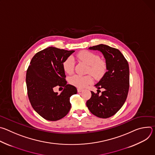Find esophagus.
<instances>
[{
  "mask_svg": "<svg viewBox=\"0 0 155 155\" xmlns=\"http://www.w3.org/2000/svg\"><path fill=\"white\" fill-rule=\"evenodd\" d=\"M83 90L81 89V88H78V89H77V91H78V93H81Z\"/></svg>",
  "mask_w": 155,
  "mask_h": 155,
  "instance_id": "esophagus-1",
  "label": "esophagus"
}]
</instances>
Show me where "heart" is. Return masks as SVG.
<instances>
[{
    "mask_svg": "<svg viewBox=\"0 0 155 155\" xmlns=\"http://www.w3.org/2000/svg\"><path fill=\"white\" fill-rule=\"evenodd\" d=\"M77 57L80 61L88 65L86 73L91 74L94 78L97 79L101 78L105 73L107 69L106 63L104 60L101 59L97 54L84 50L79 52ZM62 67L65 72L69 74H72L74 68V58L72 57L68 58L64 61ZM93 81V78L90 75H74L69 79V81L72 84L80 88L86 87Z\"/></svg>",
    "mask_w": 155,
    "mask_h": 155,
    "instance_id": "heart-1",
    "label": "heart"
}]
</instances>
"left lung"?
<instances>
[{
  "mask_svg": "<svg viewBox=\"0 0 155 155\" xmlns=\"http://www.w3.org/2000/svg\"><path fill=\"white\" fill-rule=\"evenodd\" d=\"M100 51L105 60L107 72L94 86L104 90L101 95L91 92V97L86 105L94 115L107 118L114 115L122 107L127 96L129 87V64L118 49L100 45L89 48Z\"/></svg>",
  "mask_w": 155,
  "mask_h": 155,
  "instance_id": "8db88e82",
  "label": "left lung"
}]
</instances>
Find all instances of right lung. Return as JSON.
<instances>
[{"mask_svg":"<svg viewBox=\"0 0 155 155\" xmlns=\"http://www.w3.org/2000/svg\"><path fill=\"white\" fill-rule=\"evenodd\" d=\"M74 50L50 47L36 53L26 73L29 101L35 111L49 121H57L67 115L71 108L70 97L77 93V88L67 84L62 64ZM64 87L60 94L54 87Z\"/></svg>","mask_w":155,"mask_h":155,"instance_id":"obj_1","label":"right lung"}]
</instances>
